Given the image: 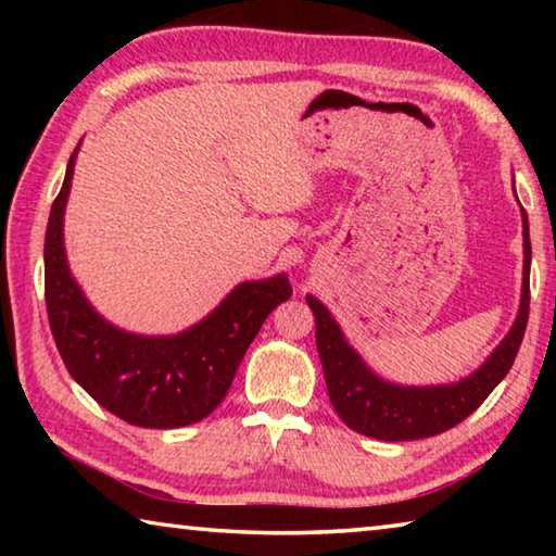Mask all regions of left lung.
<instances>
[{"label":"left lung","mask_w":556,"mask_h":556,"mask_svg":"<svg viewBox=\"0 0 556 556\" xmlns=\"http://www.w3.org/2000/svg\"><path fill=\"white\" fill-rule=\"evenodd\" d=\"M525 238V279L522 301L510 333L495 348L493 355L470 378L439 384V388H400L390 384L365 368L351 345L345 343L341 328L328 314V308L314 296H306L316 316V348L324 365L328 397L338 417L357 434L382 441H412L437 437L441 431L456 427L468 414H473L510 372L515 355L520 351L527 316H530V228L522 211Z\"/></svg>","instance_id":"obj_1"}]
</instances>
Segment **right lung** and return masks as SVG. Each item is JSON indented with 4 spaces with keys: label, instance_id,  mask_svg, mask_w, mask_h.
<instances>
[{
    "label": "right lung",
    "instance_id": "obj_1",
    "mask_svg": "<svg viewBox=\"0 0 556 556\" xmlns=\"http://www.w3.org/2000/svg\"><path fill=\"white\" fill-rule=\"evenodd\" d=\"M78 152V149H75ZM75 152L46 228V312L71 378L100 407L147 429L195 425L228 394L235 372L271 308L291 296L285 275L244 281L228 299L178 336L125 333L96 314L75 285L63 250V211Z\"/></svg>",
    "mask_w": 556,
    "mask_h": 556
}]
</instances>
